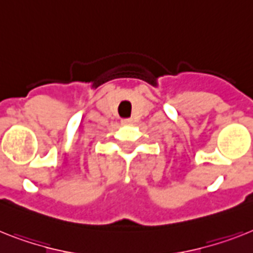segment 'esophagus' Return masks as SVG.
Here are the masks:
<instances>
[{"label": "esophagus", "instance_id": "1", "mask_svg": "<svg viewBox=\"0 0 253 253\" xmlns=\"http://www.w3.org/2000/svg\"><path fill=\"white\" fill-rule=\"evenodd\" d=\"M123 126H128V125H132V120H122L121 121Z\"/></svg>", "mask_w": 253, "mask_h": 253}]
</instances>
